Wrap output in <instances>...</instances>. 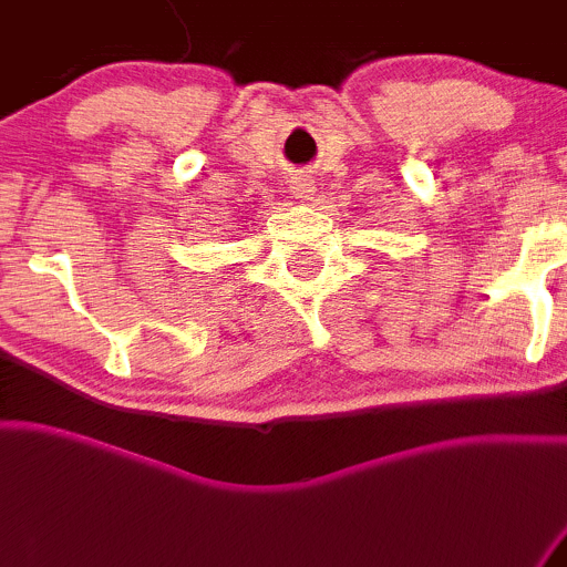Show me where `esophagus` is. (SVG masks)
<instances>
[{
	"mask_svg": "<svg viewBox=\"0 0 567 567\" xmlns=\"http://www.w3.org/2000/svg\"><path fill=\"white\" fill-rule=\"evenodd\" d=\"M291 192H295L300 199H310L316 192V184L308 178V175H297V178H291Z\"/></svg>",
	"mask_w": 567,
	"mask_h": 567,
	"instance_id": "obj_1",
	"label": "esophagus"
}]
</instances>
